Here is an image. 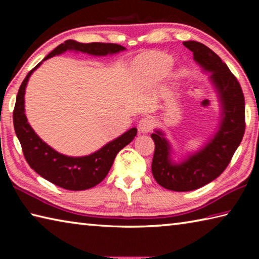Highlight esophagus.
Returning a JSON list of instances; mask_svg holds the SVG:
<instances>
[{
  "label": "esophagus",
  "mask_w": 259,
  "mask_h": 259,
  "mask_svg": "<svg viewBox=\"0 0 259 259\" xmlns=\"http://www.w3.org/2000/svg\"><path fill=\"white\" fill-rule=\"evenodd\" d=\"M152 126H153V121L150 119V117H143L138 123V130L139 133L146 134L152 129Z\"/></svg>",
  "instance_id": "obj_1"
}]
</instances>
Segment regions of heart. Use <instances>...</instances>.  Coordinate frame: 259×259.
I'll return each mask as SVG.
<instances>
[{
    "label": "heart",
    "instance_id": "1",
    "mask_svg": "<svg viewBox=\"0 0 259 259\" xmlns=\"http://www.w3.org/2000/svg\"><path fill=\"white\" fill-rule=\"evenodd\" d=\"M174 65L171 57L163 52L147 54L144 56L143 67L137 74L140 87L151 88L169 75Z\"/></svg>",
    "mask_w": 259,
    "mask_h": 259
}]
</instances>
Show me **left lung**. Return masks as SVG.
<instances>
[{
	"instance_id": "obj_1",
	"label": "left lung",
	"mask_w": 259,
	"mask_h": 259,
	"mask_svg": "<svg viewBox=\"0 0 259 259\" xmlns=\"http://www.w3.org/2000/svg\"><path fill=\"white\" fill-rule=\"evenodd\" d=\"M193 52V58L202 71L210 73L209 80L218 96L221 121L216 133L198 151L175 162L172 147L163 131L155 129L152 174L156 183L170 191L187 192L204 186L221 175L239 147L244 134V97L240 83L225 63L196 41L183 43Z\"/></svg>"
}]
</instances>
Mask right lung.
Returning <instances> with one entry per match:
<instances>
[{
    "mask_svg": "<svg viewBox=\"0 0 259 259\" xmlns=\"http://www.w3.org/2000/svg\"><path fill=\"white\" fill-rule=\"evenodd\" d=\"M124 50V47L114 43H80L74 40H67L52 50L41 63H38L21 83L14 109L16 135L30 168L55 185L69 191H83L103 182V179L107 176L116 154L133 142L137 135V129H129L89 155L68 156L61 154L35 134L26 117L25 90L30 75L35 69L41 66L43 61L66 51L83 52L91 56H107L119 54Z\"/></svg>",
    "mask_w": 259,
    "mask_h": 259,
    "instance_id": "obj_1",
    "label": "right lung"
}]
</instances>
